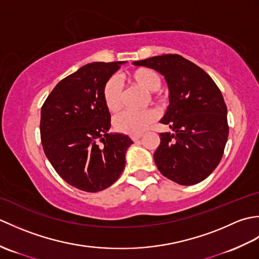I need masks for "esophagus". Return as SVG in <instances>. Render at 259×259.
<instances>
[{
  "mask_svg": "<svg viewBox=\"0 0 259 259\" xmlns=\"http://www.w3.org/2000/svg\"><path fill=\"white\" fill-rule=\"evenodd\" d=\"M142 137V135H138V136H131V139H133L135 142L138 141L140 138Z\"/></svg>",
  "mask_w": 259,
  "mask_h": 259,
  "instance_id": "obj_1",
  "label": "esophagus"
}]
</instances>
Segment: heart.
<instances>
[{
    "mask_svg": "<svg viewBox=\"0 0 259 259\" xmlns=\"http://www.w3.org/2000/svg\"><path fill=\"white\" fill-rule=\"evenodd\" d=\"M130 82L141 87L148 92H153L152 97L161 99L157 90L161 85V78L157 71L150 68H138L126 76ZM102 101L110 112L117 111L121 106V88L115 78H109L102 87ZM158 113L155 109H147L144 111H122L113 119L114 129L121 134L138 136L155 122Z\"/></svg>",
    "mask_w": 259,
    "mask_h": 259,
    "instance_id": "b5f03b06",
    "label": "heart"
}]
</instances>
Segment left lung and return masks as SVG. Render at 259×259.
Listing matches in <instances>:
<instances>
[{"mask_svg": "<svg viewBox=\"0 0 259 259\" xmlns=\"http://www.w3.org/2000/svg\"><path fill=\"white\" fill-rule=\"evenodd\" d=\"M135 65L164 75L170 104L160 122L175 134L162 133L153 153L157 168L179 185L200 183L221 162L229 126L227 107L214 81L201 68L179 54H162Z\"/></svg>", "mask_w": 259, "mask_h": 259, "instance_id": "8db88e82", "label": "left lung"}]
</instances>
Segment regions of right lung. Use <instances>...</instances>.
<instances>
[{"label":"right lung","mask_w":259,"mask_h":259,"mask_svg":"<svg viewBox=\"0 0 259 259\" xmlns=\"http://www.w3.org/2000/svg\"><path fill=\"white\" fill-rule=\"evenodd\" d=\"M123 61L93 62L61 80L41 109L43 150L64 181L97 192L117 181L124 155L134 144L128 136L108 131L111 115L102 101V87Z\"/></svg>","instance_id":"right-lung-1"}]
</instances>
